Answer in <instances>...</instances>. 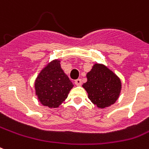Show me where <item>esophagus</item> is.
<instances>
[{
  "instance_id": "esophagus-1",
  "label": "esophagus",
  "mask_w": 149,
  "mask_h": 149,
  "mask_svg": "<svg viewBox=\"0 0 149 149\" xmlns=\"http://www.w3.org/2000/svg\"><path fill=\"white\" fill-rule=\"evenodd\" d=\"M75 84L77 85V86H80V85L82 84V82H81V79H77L75 80Z\"/></svg>"
}]
</instances>
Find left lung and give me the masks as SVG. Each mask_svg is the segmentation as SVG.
<instances>
[{"instance_id": "1", "label": "left lung", "mask_w": 149, "mask_h": 149, "mask_svg": "<svg viewBox=\"0 0 149 149\" xmlns=\"http://www.w3.org/2000/svg\"><path fill=\"white\" fill-rule=\"evenodd\" d=\"M83 84L93 104L105 109L114 104L120 96L122 84L116 75L103 64L95 63Z\"/></svg>"}]
</instances>
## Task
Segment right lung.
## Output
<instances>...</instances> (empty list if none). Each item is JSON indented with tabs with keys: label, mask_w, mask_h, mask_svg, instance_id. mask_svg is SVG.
Wrapping results in <instances>:
<instances>
[{
	"label": "right lung",
	"mask_w": 149,
	"mask_h": 149,
	"mask_svg": "<svg viewBox=\"0 0 149 149\" xmlns=\"http://www.w3.org/2000/svg\"><path fill=\"white\" fill-rule=\"evenodd\" d=\"M34 86L39 102L48 108L58 107L73 87L70 78L61 68L58 59L52 61L40 71Z\"/></svg>",
	"instance_id": "1"
}]
</instances>
